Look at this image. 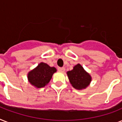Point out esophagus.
I'll return each mask as SVG.
<instances>
[{
  "mask_svg": "<svg viewBox=\"0 0 122 122\" xmlns=\"http://www.w3.org/2000/svg\"><path fill=\"white\" fill-rule=\"evenodd\" d=\"M57 70H58V71H62V72H64L65 71V68L64 67H58V68H57Z\"/></svg>",
  "mask_w": 122,
  "mask_h": 122,
  "instance_id": "34e87169",
  "label": "esophagus"
}]
</instances>
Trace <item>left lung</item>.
<instances>
[{
    "mask_svg": "<svg viewBox=\"0 0 122 122\" xmlns=\"http://www.w3.org/2000/svg\"><path fill=\"white\" fill-rule=\"evenodd\" d=\"M71 84L76 89H85L89 85L91 76L87 73L80 64L75 66L72 70L67 72Z\"/></svg>",
    "mask_w": 122,
    "mask_h": 122,
    "instance_id": "8db88e82",
    "label": "left lung"
}]
</instances>
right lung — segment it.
<instances>
[{
	"label": "right lung",
	"mask_w": 122,
	"mask_h": 122,
	"mask_svg": "<svg viewBox=\"0 0 122 122\" xmlns=\"http://www.w3.org/2000/svg\"><path fill=\"white\" fill-rule=\"evenodd\" d=\"M56 71V69L54 67L49 66L46 63H41L36 68L29 72L28 78L31 85L37 88H41L49 82Z\"/></svg>",
	"instance_id": "right-lung-1"
}]
</instances>
